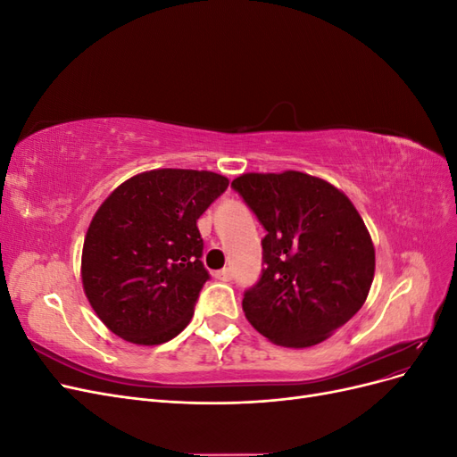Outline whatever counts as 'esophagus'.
I'll return each instance as SVG.
<instances>
[{
    "instance_id": "esophagus-1",
    "label": "esophagus",
    "mask_w": 457,
    "mask_h": 457,
    "mask_svg": "<svg viewBox=\"0 0 457 457\" xmlns=\"http://www.w3.org/2000/svg\"><path fill=\"white\" fill-rule=\"evenodd\" d=\"M215 278L220 280V282H230L232 280V272L230 269H220L215 272Z\"/></svg>"
}]
</instances>
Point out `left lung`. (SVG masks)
<instances>
[{"label":"left lung","mask_w":457,"mask_h":457,"mask_svg":"<svg viewBox=\"0 0 457 457\" xmlns=\"http://www.w3.org/2000/svg\"><path fill=\"white\" fill-rule=\"evenodd\" d=\"M262 238V274L242 309L261 336L289 349L328 339L362 309L376 247L361 213L337 187L301 171L244 173L232 181Z\"/></svg>","instance_id":"obj_1"}]
</instances>
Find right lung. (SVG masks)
Segmentation results:
<instances>
[{"mask_svg": "<svg viewBox=\"0 0 457 457\" xmlns=\"http://www.w3.org/2000/svg\"><path fill=\"white\" fill-rule=\"evenodd\" d=\"M227 187L213 171L152 170L110 192L86 234L81 284L112 334L152 347L188 326L210 278L196 220Z\"/></svg>", "mask_w": 457, "mask_h": 457, "instance_id": "add662e5", "label": "right lung"}]
</instances>
